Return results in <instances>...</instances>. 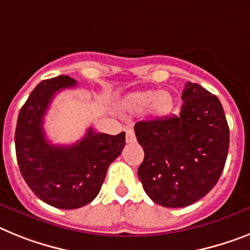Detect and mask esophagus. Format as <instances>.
<instances>
[{
  "label": "esophagus",
  "mask_w": 250,
  "mask_h": 250,
  "mask_svg": "<svg viewBox=\"0 0 250 250\" xmlns=\"http://www.w3.org/2000/svg\"><path fill=\"white\" fill-rule=\"evenodd\" d=\"M135 142V133L134 130L129 129L126 130V143H134Z\"/></svg>",
  "instance_id": "esophagus-1"
}]
</instances>
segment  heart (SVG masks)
I'll return each mask as SVG.
<instances>
[{
	"mask_svg": "<svg viewBox=\"0 0 250 250\" xmlns=\"http://www.w3.org/2000/svg\"><path fill=\"white\" fill-rule=\"evenodd\" d=\"M125 106L129 110L139 112L149 106L150 114L155 117H164L169 115L174 107V99L169 92H158L153 89L130 93L125 99Z\"/></svg>",
	"mask_w": 250,
	"mask_h": 250,
	"instance_id": "obj_1",
	"label": "heart"
}]
</instances>
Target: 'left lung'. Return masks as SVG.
I'll return each mask as SVG.
<instances>
[{
	"instance_id": "obj_1",
	"label": "left lung",
	"mask_w": 250,
	"mask_h": 250,
	"mask_svg": "<svg viewBox=\"0 0 250 250\" xmlns=\"http://www.w3.org/2000/svg\"><path fill=\"white\" fill-rule=\"evenodd\" d=\"M180 116L139 121L135 135L144 149L138 176L146 195L164 208H185L214 188L228 150L229 126L221 102L187 82Z\"/></svg>"
}]
</instances>
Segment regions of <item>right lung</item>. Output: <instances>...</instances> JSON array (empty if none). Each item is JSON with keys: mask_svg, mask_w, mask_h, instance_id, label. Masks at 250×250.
Instances as JSON below:
<instances>
[{"mask_svg": "<svg viewBox=\"0 0 250 250\" xmlns=\"http://www.w3.org/2000/svg\"><path fill=\"white\" fill-rule=\"evenodd\" d=\"M77 84L59 76L42 81L19 112L15 148L27 186L50 206L72 210L89 204L99 195L107 168L123 151L125 133L108 135L92 127L72 146H54L44 133V115L61 89Z\"/></svg>", "mask_w": 250, "mask_h": 250, "instance_id": "obj_1", "label": "right lung"}]
</instances>
